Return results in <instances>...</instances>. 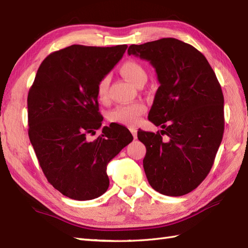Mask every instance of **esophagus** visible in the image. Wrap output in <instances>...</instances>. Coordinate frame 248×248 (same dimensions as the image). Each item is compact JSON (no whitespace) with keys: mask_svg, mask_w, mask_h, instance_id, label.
Here are the masks:
<instances>
[{"mask_svg":"<svg viewBox=\"0 0 248 248\" xmlns=\"http://www.w3.org/2000/svg\"><path fill=\"white\" fill-rule=\"evenodd\" d=\"M130 131H131V133H132L133 138L138 139V130H136L135 128H130Z\"/></svg>","mask_w":248,"mask_h":248,"instance_id":"obj_1","label":"esophagus"}]
</instances>
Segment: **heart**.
Returning a JSON list of instances; mask_svg holds the SVG:
<instances>
[{
	"mask_svg": "<svg viewBox=\"0 0 248 248\" xmlns=\"http://www.w3.org/2000/svg\"><path fill=\"white\" fill-rule=\"evenodd\" d=\"M120 73L128 81H130L135 86L140 83L146 82L147 73L145 68L139 62L127 61L120 66ZM108 85L109 78L108 76L103 77L98 82L97 85V96L100 101H105L108 96ZM146 112V107L141 102H134L127 105H119L108 113V120L110 123L124 124V125H136L141 116Z\"/></svg>",
	"mask_w": 248,
	"mask_h": 248,
	"instance_id": "1",
	"label": "heart"
}]
</instances>
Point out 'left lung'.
I'll return each instance as SVG.
<instances>
[{
  "label": "left lung",
  "mask_w": 248,
  "mask_h": 248,
  "mask_svg": "<svg viewBox=\"0 0 248 248\" xmlns=\"http://www.w3.org/2000/svg\"><path fill=\"white\" fill-rule=\"evenodd\" d=\"M128 54L150 62L160 83L148 119L163 130L138 132L146 177L156 192L182 196L208 176L222 143V88L203 54L176 38L132 45Z\"/></svg>",
  "instance_id": "left-lung-1"
}]
</instances>
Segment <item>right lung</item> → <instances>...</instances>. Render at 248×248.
Listing matches in <instances>:
<instances>
[{
	"instance_id": "add662e5",
	"label": "right lung",
	"mask_w": 248,
	"mask_h": 248,
	"mask_svg": "<svg viewBox=\"0 0 248 248\" xmlns=\"http://www.w3.org/2000/svg\"><path fill=\"white\" fill-rule=\"evenodd\" d=\"M127 45H73L41 62L28 96L29 138L46 178L62 195L94 199L107 192L108 162L133 140L118 124L103 127L98 82L113 69Z\"/></svg>"
}]
</instances>
